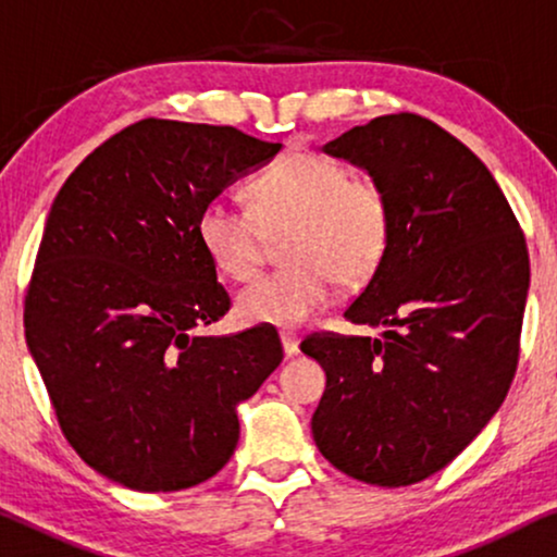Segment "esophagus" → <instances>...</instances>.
Returning <instances> with one entry per match:
<instances>
[{"instance_id": "obj_1", "label": "esophagus", "mask_w": 557, "mask_h": 557, "mask_svg": "<svg viewBox=\"0 0 557 557\" xmlns=\"http://www.w3.org/2000/svg\"><path fill=\"white\" fill-rule=\"evenodd\" d=\"M280 338H283V348H285L287 359H290V356H298V351H300L298 344H300V341H298V336H295V333L283 331V333H280Z\"/></svg>"}]
</instances>
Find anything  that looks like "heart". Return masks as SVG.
Instances as JSON below:
<instances>
[{
    "label": "heart",
    "mask_w": 557,
    "mask_h": 557,
    "mask_svg": "<svg viewBox=\"0 0 557 557\" xmlns=\"http://www.w3.org/2000/svg\"><path fill=\"white\" fill-rule=\"evenodd\" d=\"M247 196L251 211L213 198L196 221L206 257L234 283L255 277L267 242L285 236V270L236 298L244 323L295 329L329 306L333 285L364 287L387 259L395 209L376 177L348 175L336 160L295 150L259 173Z\"/></svg>",
    "instance_id": "obj_1"
}]
</instances>
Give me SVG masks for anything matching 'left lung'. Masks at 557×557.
Wrapping results in <instances>:
<instances>
[{
    "mask_svg": "<svg viewBox=\"0 0 557 557\" xmlns=\"http://www.w3.org/2000/svg\"><path fill=\"white\" fill-rule=\"evenodd\" d=\"M376 177L395 234L344 318L382 336L313 333L325 372L313 441L346 476L410 486L492 420L520 359L528 244L484 162L418 114L376 116L323 145Z\"/></svg>",
    "mask_w": 557,
    "mask_h": 557,
    "instance_id": "8db88e82",
    "label": "left lung"
}]
</instances>
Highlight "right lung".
<instances>
[{"label":"right lung","mask_w":557,"mask_h":557,"mask_svg":"<svg viewBox=\"0 0 557 557\" xmlns=\"http://www.w3.org/2000/svg\"><path fill=\"white\" fill-rule=\"evenodd\" d=\"M234 127L143 119L55 196L25 298V338L73 450L135 492L224 469L236 405L283 361L272 325L196 336L232 308L198 242L209 201L280 152Z\"/></svg>","instance_id":"right-lung-1"}]
</instances>
